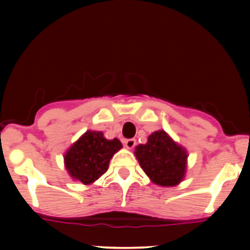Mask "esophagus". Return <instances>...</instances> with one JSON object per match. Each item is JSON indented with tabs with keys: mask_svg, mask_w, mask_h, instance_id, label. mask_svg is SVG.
Here are the masks:
<instances>
[{
	"mask_svg": "<svg viewBox=\"0 0 250 250\" xmlns=\"http://www.w3.org/2000/svg\"><path fill=\"white\" fill-rule=\"evenodd\" d=\"M135 145H136V140L134 139H129L125 141V146L127 149H133L135 147Z\"/></svg>",
	"mask_w": 250,
	"mask_h": 250,
	"instance_id": "esophagus-1",
	"label": "esophagus"
}]
</instances>
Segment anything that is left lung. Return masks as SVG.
I'll use <instances>...</instances> for the list:
<instances>
[{
    "label": "left lung",
    "mask_w": 250,
    "mask_h": 250,
    "mask_svg": "<svg viewBox=\"0 0 250 250\" xmlns=\"http://www.w3.org/2000/svg\"><path fill=\"white\" fill-rule=\"evenodd\" d=\"M134 154L143 171L155 185L175 187L185 180L187 149L175 142L165 130L151 133L146 145L136 146Z\"/></svg>",
    "instance_id": "1"
}]
</instances>
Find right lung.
Returning <instances> with one entry per match:
<instances>
[{
	"mask_svg": "<svg viewBox=\"0 0 250 250\" xmlns=\"http://www.w3.org/2000/svg\"><path fill=\"white\" fill-rule=\"evenodd\" d=\"M121 148L119 139L107 140L102 131L87 130L65 150V170L73 180L91 185L108 170L109 162Z\"/></svg>",
	"mask_w": 250,
	"mask_h": 250,
	"instance_id": "add662e5",
	"label": "right lung"
}]
</instances>
